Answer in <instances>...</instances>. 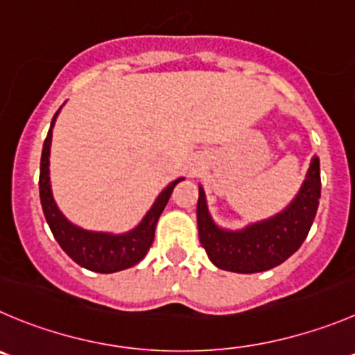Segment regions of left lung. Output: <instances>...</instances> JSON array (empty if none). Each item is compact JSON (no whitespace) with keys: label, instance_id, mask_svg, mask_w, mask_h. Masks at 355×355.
<instances>
[{"label":"left lung","instance_id":"8db88e82","mask_svg":"<svg viewBox=\"0 0 355 355\" xmlns=\"http://www.w3.org/2000/svg\"><path fill=\"white\" fill-rule=\"evenodd\" d=\"M320 198V165L313 155L298 193L281 212L249 223L241 230L223 228L212 219L202 184L198 187L197 225L202 248L218 268L258 273L284 263L306 239Z\"/></svg>","mask_w":355,"mask_h":355}]
</instances>
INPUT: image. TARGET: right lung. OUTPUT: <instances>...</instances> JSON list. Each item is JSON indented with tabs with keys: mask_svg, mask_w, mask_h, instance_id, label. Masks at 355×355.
<instances>
[{
	"mask_svg": "<svg viewBox=\"0 0 355 355\" xmlns=\"http://www.w3.org/2000/svg\"><path fill=\"white\" fill-rule=\"evenodd\" d=\"M59 113L60 107L53 114L52 123H50L49 134L43 143L42 164H40V198H42L43 214H45L50 230L64 252L83 268L97 273H114L130 268L137 265L150 251L158 218L164 212L174 187L184 178L172 181L160 191L150 211L132 230L123 232V234H111V232L85 230L82 226L74 225L57 207L52 184H50V146H52L53 125Z\"/></svg>",
	"mask_w": 355,
	"mask_h": 355,
	"instance_id": "obj_1",
	"label": "right lung"
}]
</instances>
